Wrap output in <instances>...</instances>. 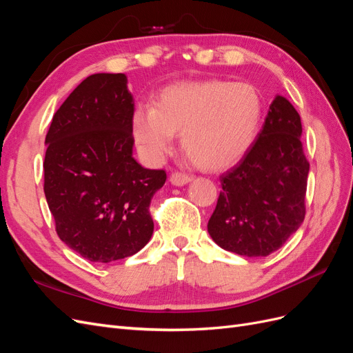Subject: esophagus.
I'll list each match as a JSON object with an SVG mask.
<instances>
[{"instance_id": "obj_1", "label": "esophagus", "mask_w": 353, "mask_h": 353, "mask_svg": "<svg viewBox=\"0 0 353 353\" xmlns=\"http://www.w3.org/2000/svg\"><path fill=\"white\" fill-rule=\"evenodd\" d=\"M191 179H193V178H191L190 175L181 174V172H174L172 175H170V178H169L170 184H174V185H176V187H183V185L188 184Z\"/></svg>"}]
</instances>
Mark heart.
Returning a JSON list of instances; mask_svg holds the SVG:
<instances>
[{"mask_svg": "<svg viewBox=\"0 0 353 353\" xmlns=\"http://www.w3.org/2000/svg\"><path fill=\"white\" fill-rule=\"evenodd\" d=\"M262 99L253 85L223 79L181 82L160 91L154 105L138 104L131 116L135 143L150 160L174 147V134L197 168L219 170L248 153L259 131Z\"/></svg>", "mask_w": 353, "mask_h": 353, "instance_id": "1", "label": "heart"}]
</instances>
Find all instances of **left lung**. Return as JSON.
<instances>
[{
    "instance_id": "left-lung-1",
    "label": "left lung",
    "mask_w": 353,
    "mask_h": 353,
    "mask_svg": "<svg viewBox=\"0 0 353 353\" xmlns=\"http://www.w3.org/2000/svg\"><path fill=\"white\" fill-rule=\"evenodd\" d=\"M301 135V116L276 95L248 153L221 176L208 222L219 248L248 258L268 256L302 225L309 163Z\"/></svg>"
}]
</instances>
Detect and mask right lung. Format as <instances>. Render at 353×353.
I'll return each instance as SVG.
<instances>
[{
  "label": "right lung",
  "mask_w": 353,
  "mask_h": 353,
  "mask_svg": "<svg viewBox=\"0 0 353 353\" xmlns=\"http://www.w3.org/2000/svg\"><path fill=\"white\" fill-rule=\"evenodd\" d=\"M123 73L83 79L52 116L46 137L44 193L60 240L91 262L140 252L154 223L150 201L165 170L132 156V94Z\"/></svg>",
  "instance_id": "1"
}]
</instances>
